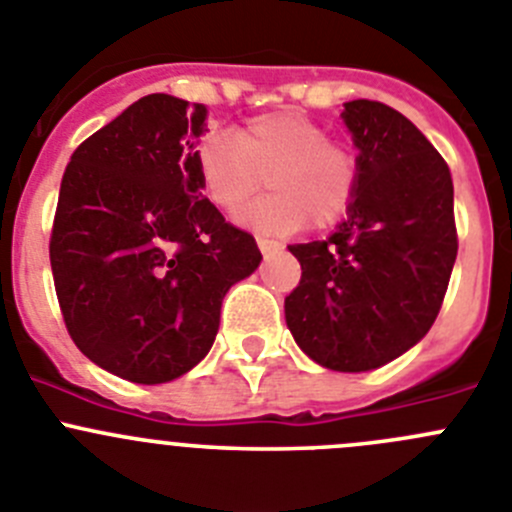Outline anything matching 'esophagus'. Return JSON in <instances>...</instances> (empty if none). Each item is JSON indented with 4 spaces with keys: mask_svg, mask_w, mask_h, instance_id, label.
Wrapping results in <instances>:
<instances>
[{
    "mask_svg": "<svg viewBox=\"0 0 512 512\" xmlns=\"http://www.w3.org/2000/svg\"><path fill=\"white\" fill-rule=\"evenodd\" d=\"M257 247H260L262 255H272V252H278L280 245L275 240H267V237H257Z\"/></svg>",
    "mask_w": 512,
    "mask_h": 512,
    "instance_id": "esophagus-1",
    "label": "esophagus"
}]
</instances>
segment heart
Wrapping results in <instances>:
<instances>
[{
    "mask_svg": "<svg viewBox=\"0 0 512 512\" xmlns=\"http://www.w3.org/2000/svg\"><path fill=\"white\" fill-rule=\"evenodd\" d=\"M197 171L209 202L224 214L240 212L267 184L275 194L257 202L242 222L267 234H290L313 222L331 227L346 217L358 191V156L328 138L313 118L295 111L265 113L232 136L199 146Z\"/></svg>",
    "mask_w": 512,
    "mask_h": 512,
    "instance_id": "heart-1",
    "label": "heart"
}]
</instances>
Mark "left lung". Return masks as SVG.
<instances>
[{
  "mask_svg": "<svg viewBox=\"0 0 512 512\" xmlns=\"http://www.w3.org/2000/svg\"><path fill=\"white\" fill-rule=\"evenodd\" d=\"M343 121L358 146L348 219L321 242L290 245L300 283L285 298L295 343L333 371H371L427 336L457 257L447 161L409 118L351 100Z\"/></svg>",
  "mask_w": 512,
  "mask_h": 512,
  "instance_id": "8db88e82",
  "label": "left lung"
}]
</instances>
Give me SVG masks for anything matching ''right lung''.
<instances>
[{
  "instance_id": "add662e5",
  "label": "right lung",
  "mask_w": 512,
  "mask_h": 512,
  "mask_svg": "<svg viewBox=\"0 0 512 512\" xmlns=\"http://www.w3.org/2000/svg\"><path fill=\"white\" fill-rule=\"evenodd\" d=\"M207 108L154 93L85 138L62 174L50 265L70 338L100 369L164 384L202 361L255 237L202 199Z\"/></svg>"
}]
</instances>
